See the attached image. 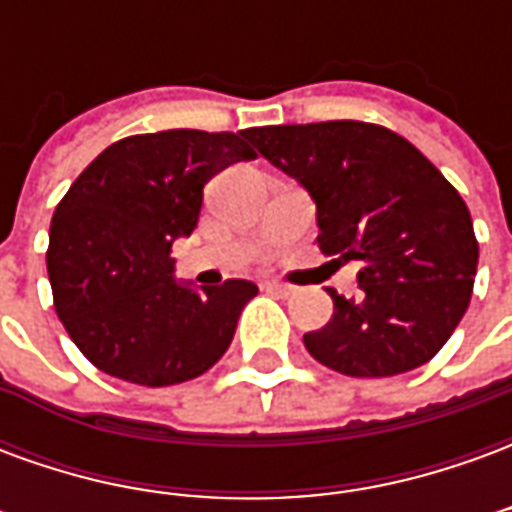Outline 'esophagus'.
<instances>
[{
    "label": "esophagus",
    "mask_w": 512,
    "mask_h": 512,
    "mask_svg": "<svg viewBox=\"0 0 512 512\" xmlns=\"http://www.w3.org/2000/svg\"><path fill=\"white\" fill-rule=\"evenodd\" d=\"M263 288L271 290V293H279V296H290V293H293L290 285H282V282H277V279H266V282H263Z\"/></svg>",
    "instance_id": "34e87169"
}]
</instances>
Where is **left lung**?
<instances>
[{
  "label": "left lung",
  "mask_w": 512,
  "mask_h": 512,
  "mask_svg": "<svg viewBox=\"0 0 512 512\" xmlns=\"http://www.w3.org/2000/svg\"><path fill=\"white\" fill-rule=\"evenodd\" d=\"M263 156L310 191L323 255L354 257L359 299L329 288L332 321L304 334L343 376L408 373L439 354L472 299L477 238L450 180L408 139L376 123L246 128Z\"/></svg>",
  "instance_id": "8db88e82"
}]
</instances>
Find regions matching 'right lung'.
Returning a JSON list of instances; mask_svg holds the SVG:
<instances>
[{"label": "right lung", "mask_w": 512, "mask_h": 512, "mask_svg": "<svg viewBox=\"0 0 512 512\" xmlns=\"http://www.w3.org/2000/svg\"><path fill=\"white\" fill-rule=\"evenodd\" d=\"M255 156L244 131L172 128L120 139L73 180L51 219L46 266L54 310L98 370L172 386L222 359L257 285L183 288L169 252L197 227L205 183Z\"/></svg>", "instance_id": "1"}]
</instances>
